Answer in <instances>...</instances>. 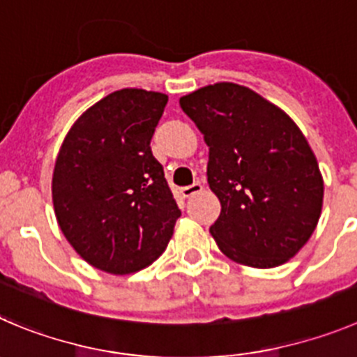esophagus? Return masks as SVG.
Wrapping results in <instances>:
<instances>
[{"label":"esophagus","mask_w":357,"mask_h":357,"mask_svg":"<svg viewBox=\"0 0 357 357\" xmlns=\"http://www.w3.org/2000/svg\"><path fill=\"white\" fill-rule=\"evenodd\" d=\"M201 192H202V185H201V183H194V185L183 186V188H181V195L185 199H190V197H192V195L201 194Z\"/></svg>","instance_id":"34e87169"}]
</instances>
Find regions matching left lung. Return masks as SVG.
Wrapping results in <instances>:
<instances>
[{"instance_id": "obj_1", "label": "left lung", "mask_w": 357, "mask_h": 357, "mask_svg": "<svg viewBox=\"0 0 357 357\" xmlns=\"http://www.w3.org/2000/svg\"><path fill=\"white\" fill-rule=\"evenodd\" d=\"M209 146L208 183L222 204L218 248L250 268L294 257L317 227L324 181L294 121L259 93L216 82L179 98Z\"/></svg>"}]
</instances>
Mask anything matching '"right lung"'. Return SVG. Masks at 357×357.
<instances>
[{"instance_id": "add662e5", "label": "right lung", "mask_w": 357, "mask_h": 357, "mask_svg": "<svg viewBox=\"0 0 357 357\" xmlns=\"http://www.w3.org/2000/svg\"><path fill=\"white\" fill-rule=\"evenodd\" d=\"M167 100L137 88L111 93L73 123L56 158L59 229L88 264L111 275L156 261L181 216L149 146Z\"/></svg>"}]
</instances>
